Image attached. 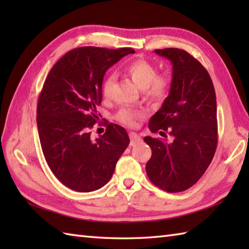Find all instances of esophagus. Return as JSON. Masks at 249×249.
Listing matches in <instances>:
<instances>
[{
    "label": "esophagus",
    "mask_w": 249,
    "mask_h": 249,
    "mask_svg": "<svg viewBox=\"0 0 249 249\" xmlns=\"http://www.w3.org/2000/svg\"><path fill=\"white\" fill-rule=\"evenodd\" d=\"M129 137H130V145L131 146L141 141V137L139 135H137L136 133H130Z\"/></svg>",
    "instance_id": "1"
}]
</instances>
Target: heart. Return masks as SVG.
I'll list each match as a JSON object with an SVG mask.
<instances>
[{
    "label": "heart",
    "instance_id": "heart-1",
    "mask_svg": "<svg viewBox=\"0 0 249 249\" xmlns=\"http://www.w3.org/2000/svg\"><path fill=\"white\" fill-rule=\"evenodd\" d=\"M126 76H128L137 87L142 89L144 97L153 102H158L166 97L170 88V79L165 73H156V67L144 59H136L127 63L123 68ZM113 76H108L103 83V94L109 97L113 84ZM140 114L139 111L130 108H122L116 120L125 125L133 126Z\"/></svg>",
    "mask_w": 249,
    "mask_h": 249
}]
</instances>
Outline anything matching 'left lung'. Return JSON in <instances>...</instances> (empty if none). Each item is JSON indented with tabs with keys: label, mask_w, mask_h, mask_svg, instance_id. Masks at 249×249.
I'll return each instance as SVG.
<instances>
[{
	"label": "left lung",
	"mask_w": 249,
	"mask_h": 249,
	"mask_svg": "<svg viewBox=\"0 0 249 249\" xmlns=\"http://www.w3.org/2000/svg\"><path fill=\"white\" fill-rule=\"evenodd\" d=\"M172 64L170 93L152 116V133L172 137L171 142L146 136L152 149L145 166L151 182L168 193L192 187L203 176L217 146V108L209 72L188 52L178 48L156 49Z\"/></svg>",
	"instance_id": "8db88e82"
}]
</instances>
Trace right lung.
<instances>
[{
  "mask_svg": "<svg viewBox=\"0 0 249 249\" xmlns=\"http://www.w3.org/2000/svg\"><path fill=\"white\" fill-rule=\"evenodd\" d=\"M130 53L135 50L72 49L45 80L36 111L41 150L55 178L76 192H94L107 184L129 144L127 133L118 124H108L95 140L89 129L98 120L106 71Z\"/></svg>",
  "mask_w": 249,
  "mask_h": 249,
  "instance_id": "add662e5",
  "label": "right lung"
}]
</instances>
